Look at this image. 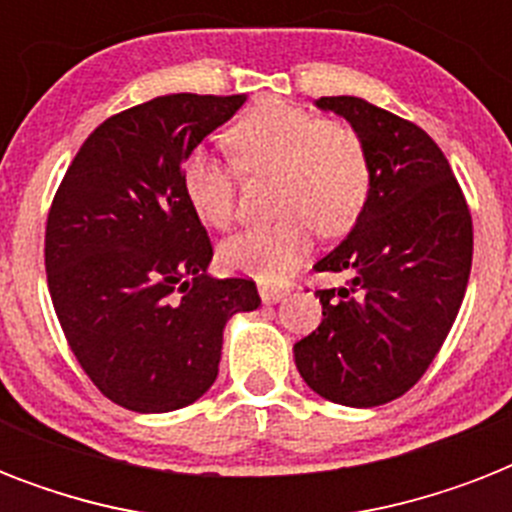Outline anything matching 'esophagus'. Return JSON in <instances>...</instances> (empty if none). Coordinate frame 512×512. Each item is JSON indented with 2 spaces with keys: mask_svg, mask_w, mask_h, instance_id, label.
<instances>
[{
  "mask_svg": "<svg viewBox=\"0 0 512 512\" xmlns=\"http://www.w3.org/2000/svg\"><path fill=\"white\" fill-rule=\"evenodd\" d=\"M287 297V289L281 287H268V284H263L260 287V300H263L265 305H273V303H281Z\"/></svg>",
  "mask_w": 512,
  "mask_h": 512,
  "instance_id": "34e87169",
  "label": "esophagus"
}]
</instances>
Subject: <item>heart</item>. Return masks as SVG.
<instances>
[{
	"mask_svg": "<svg viewBox=\"0 0 512 512\" xmlns=\"http://www.w3.org/2000/svg\"><path fill=\"white\" fill-rule=\"evenodd\" d=\"M223 143L247 175H273L276 223L249 228L220 247V263L260 281H284L303 263L313 231L342 236L358 223L372 193V162L364 138L345 122L284 100H260L225 130ZM188 207L209 228H228L236 215V172L207 154H191L180 170Z\"/></svg>",
	"mask_w": 512,
	"mask_h": 512,
	"instance_id": "b5f03b06",
	"label": "heart"
}]
</instances>
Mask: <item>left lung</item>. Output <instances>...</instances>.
I'll list each match as a JSON object with an SVG mask.
<instances>
[{"label":"left lung","instance_id":"1","mask_svg":"<svg viewBox=\"0 0 512 512\" xmlns=\"http://www.w3.org/2000/svg\"><path fill=\"white\" fill-rule=\"evenodd\" d=\"M364 138L372 193L350 233L313 265L342 287L319 289L321 324L295 345L308 388L342 406L388 404L420 380L468 289L473 220L428 132L364 98H319Z\"/></svg>","mask_w":512,"mask_h":512}]
</instances>
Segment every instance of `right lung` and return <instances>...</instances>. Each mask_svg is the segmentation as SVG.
Here are the masks:
<instances>
[{
    "label": "right lung",
    "instance_id": "obj_1",
    "mask_svg": "<svg viewBox=\"0 0 512 512\" xmlns=\"http://www.w3.org/2000/svg\"><path fill=\"white\" fill-rule=\"evenodd\" d=\"M247 95H162L84 140L52 199L44 268L76 361L114 404L175 412L212 388L255 281L212 279V244L180 188L193 148Z\"/></svg>",
    "mask_w": 512,
    "mask_h": 512
}]
</instances>
